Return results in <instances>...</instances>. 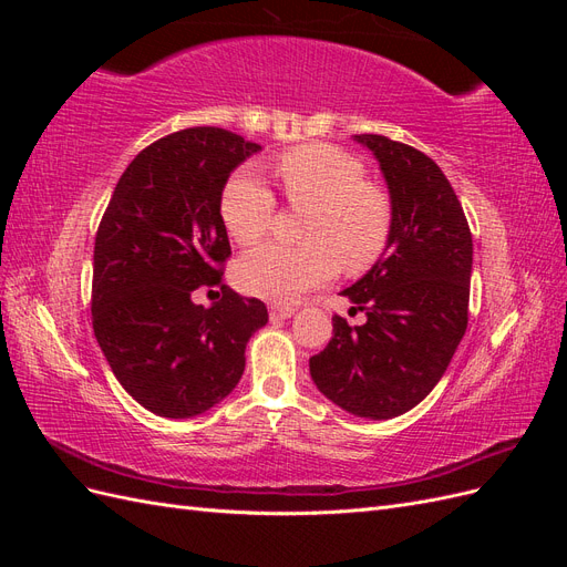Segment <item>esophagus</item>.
Listing matches in <instances>:
<instances>
[{
  "label": "esophagus",
  "mask_w": 567,
  "mask_h": 567,
  "mask_svg": "<svg viewBox=\"0 0 567 567\" xmlns=\"http://www.w3.org/2000/svg\"><path fill=\"white\" fill-rule=\"evenodd\" d=\"M296 312V307L293 305H281V302H274L271 307H269V317L271 319H288L290 315Z\"/></svg>",
  "instance_id": "obj_1"
}]
</instances>
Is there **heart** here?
<instances>
[{
  "label": "heart",
  "mask_w": 567,
  "mask_h": 567,
  "mask_svg": "<svg viewBox=\"0 0 567 567\" xmlns=\"http://www.w3.org/2000/svg\"><path fill=\"white\" fill-rule=\"evenodd\" d=\"M277 173L293 210H307L300 248L265 244L236 265V284L267 300H296L333 279L338 265L362 274L381 260L392 236V203L350 153L329 144H305L279 156ZM277 215V196L250 167L227 179L219 217L236 244L262 238Z\"/></svg>",
  "instance_id": "obj_1"
}]
</instances>
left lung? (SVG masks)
I'll use <instances>...</instances> for the list:
<instances>
[{"label": "left lung", "mask_w": 567, "mask_h": 567, "mask_svg": "<svg viewBox=\"0 0 567 567\" xmlns=\"http://www.w3.org/2000/svg\"><path fill=\"white\" fill-rule=\"evenodd\" d=\"M390 188L392 236L383 257L342 290L367 312L310 357L317 388L354 416L394 419L414 409L447 371L468 326L473 236L450 179L419 148L359 134Z\"/></svg>", "instance_id": "obj_1"}]
</instances>
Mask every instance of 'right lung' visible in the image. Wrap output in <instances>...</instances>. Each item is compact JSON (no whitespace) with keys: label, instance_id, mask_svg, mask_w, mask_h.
<instances>
[{"label":"right lung","instance_id":"obj_1","mask_svg":"<svg viewBox=\"0 0 567 567\" xmlns=\"http://www.w3.org/2000/svg\"><path fill=\"white\" fill-rule=\"evenodd\" d=\"M260 146L221 127H188L146 146L117 179L94 241L92 326L115 379L167 419L203 414L241 381L262 300L221 281L231 255L219 198ZM198 287H219L210 308Z\"/></svg>","mask_w":567,"mask_h":567}]
</instances>
